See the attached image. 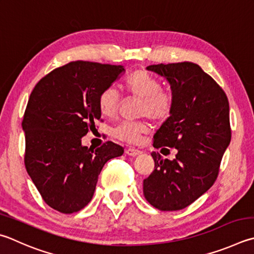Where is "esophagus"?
Instances as JSON below:
<instances>
[{"instance_id":"esophagus-1","label":"esophagus","mask_w":254,"mask_h":254,"mask_svg":"<svg viewBox=\"0 0 254 254\" xmlns=\"http://www.w3.org/2000/svg\"><path fill=\"white\" fill-rule=\"evenodd\" d=\"M126 153L130 156H136V155H140L142 152L140 150L134 149V147H130V149L126 150Z\"/></svg>"}]
</instances>
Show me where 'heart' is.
Masks as SVG:
<instances>
[{
    "label": "heart",
    "mask_w": 254,
    "mask_h": 254,
    "mask_svg": "<svg viewBox=\"0 0 254 254\" xmlns=\"http://www.w3.org/2000/svg\"><path fill=\"white\" fill-rule=\"evenodd\" d=\"M127 95L140 100L139 115L154 122H162L172 113L174 100L170 91L161 89L160 82L149 73L136 70L128 74L122 83ZM119 94L113 87H108L99 95L98 105L103 117H113L119 107ZM149 132L145 122H122L113 130V136L127 143H135L142 134Z\"/></svg>",
    "instance_id": "obj_1"
}]
</instances>
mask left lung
I'll return each instance as SVG.
<instances>
[{"instance_id": "obj_1", "label": "left lung", "mask_w": 254, "mask_h": 254, "mask_svg": "<svg viewBox=\"0 0 254 254\" xmlns=\"http://www.w3.org/2000/svg\"><path fill=\"white\" fill-rule=\"evenodd\" d=\"M164 77L174 100L172 113L154 134L153 146L177 149L175 159L152 152L154 171L143 181V194L161 211L187 207L218 178L231 141L229 101L218 83L195 63L149 65Z\"/></svg>"}]
</instances>
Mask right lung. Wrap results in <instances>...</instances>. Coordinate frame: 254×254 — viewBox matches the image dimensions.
I'll use <instances>...</instances> for the list:
<instances>
[{
	"label": "right lung",
	"instance_id": "1",
	"mask_svg": "<svg viewBox=\"0 0 254 254\" xmlns=\"http://www.w3.org/2000/svg\"><path fill=\"white\" fill-rule=\"evenodd\" d=\"M124 72L123 65L70 62L32 91L22 122L25 168L45 203L61 213L87 205L104 164L123 154V147L110 141L89 149L82 137L101 119V92Z\"/></svg>",
	"mask_w": 254,
	"mask_h": 254
}]
</instances>
